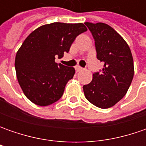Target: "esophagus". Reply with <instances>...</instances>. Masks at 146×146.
Wrapping results in <instances>:
<instances>
[{"label":"esophagus","mask_w":146,"mask_h":146,"mask_svg":"<svg viewBox=\"0 0 146 146\" xmlns=\"http://www.w3.org/2000/svg\"><path fill=\"white\" fill-rule=\"evenodd\" d=\"M83 70V68L82 67H80V66H76V70L78 72V71H80V70Z\"/></svg>","instance_id":"1"}]
</instances>
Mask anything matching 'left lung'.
Wrapping results in <instances>:
<instances>
[{
  "label": "left lung",
  "mask_w": 146,
  "mask_h": 146,
  "mask_svg": "<svg viewBox=\"0 0 146 146\" xmlns=\"http://www.w3.org/2000/svg\"><path fill=\"white\" fill-rule=\"evenodd\" d=\"M95 40L97 58L104 64L102 72L83 86L89 102L107 109L125 96L134 75L132 53L128 44L110 26L103 23H85Z\"/></svg>",
  "instance_id": "left-lung-1"
}]
</instances>
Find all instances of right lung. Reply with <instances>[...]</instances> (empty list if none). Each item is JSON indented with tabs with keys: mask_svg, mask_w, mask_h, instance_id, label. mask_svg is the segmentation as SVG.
Segmentation results:
<instances>
[{
	"mask_svg": "<svg viewBox=\"0 0 146 146\" xmlns=\"http://www.w3.org/2000/svg\"><path fill=\"white\" fill-rule=\"evenodd\" d=\"M87 31L83 23H53L38 27L27 37L16 53L18 81L31 102L45 106L62 98L75 68L55 62L68 53L77 36Z\"/></svg>",
	"mask_w": 146,
	"mask_h": 146,
	"instance_id": "1",
	"label": "right lung"
}]
</instances>
